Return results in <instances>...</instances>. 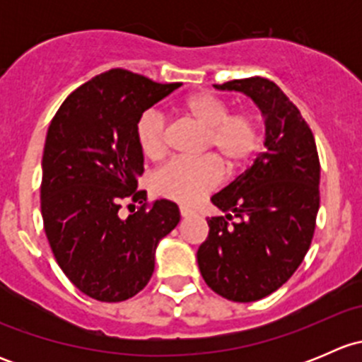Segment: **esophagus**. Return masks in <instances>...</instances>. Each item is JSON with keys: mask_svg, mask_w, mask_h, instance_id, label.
Here are the masks:
<instances>
[{"mask_svg": "<svg viewBox=\"0 0 362 362\" xmlns=\"http://www.w3.org/2000/svg\"><path fill=\"white\" fill-rule=\"evenodd\" d=\"M180 215L182 217H191V215H196V210L187 204H180Z\"/></svg>", "mask_w": 362, "mask_h": 362, "instance_id": "obj_1", "label": "esophagus"}]
</instances>
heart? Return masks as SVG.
<instances>
[{
	"label": "heart",
	"instance_id": "b5f03b06",
	"mask_svg": "<svg viewBox=\"0 0 362 362\" xmlns=\"http://www.w3.org/2000/svg\"><path fill=\"white\" fill-rule=\"evenodd\" d=\"M180 112L204 129L202 151L213 154L177 158L164 164L154 177L156 192L180 203H196L217 187L224 177L222 163L229 170L243 166L261 144V129L254 113L229 112L228 103L214 93L189 94ZM136 141L141 154L158 160L168 151L164 119L158 112H145L136 124Z\"/></svg>",
	"mask_w": 362,
	"mask_h": 362
}]
</instances>
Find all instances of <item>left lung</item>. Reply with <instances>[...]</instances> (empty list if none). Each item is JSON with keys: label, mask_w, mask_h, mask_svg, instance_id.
<instances>
[{"label": "left lung", "mask_w": 362, "mask_h": 362, "mask_svg": "<svg viewBox=\"0 0 362 362\" xmlns=\"http://www.w3.org/2000/svg\"><path fill=\"white\" fill-rule=\"evenodd\" d=\"M221 90L247 94L264 117V151L249 170L211 196L224 217L208 221L198 266L214 293L229 301L266 298L305 259L319 211L320 163L313 133L275 82L231 80Z\"/></svg>", "instance_id": "1"}]
</instances>
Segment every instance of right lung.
I'll return each mask as SVG.
<instances>
[{"label":"right lung","mask_w":362,"mask_h":362,"mask_svg":"<svg viewBox=\"0 0 362 362\" xmlns=\"http://www.w3.org/2000/svg\"><path fill=\"white\" fill-rule=\"evenodd\" d=\"M182 83H158L113 68L73 90L47 131L42 159L43 228L69 282L98 301H126L154 273L160 238L180 211L173 202L147 203L136 191L144 154L136 124ZM140 202L125 217L122 202Z\"/></svg>","instance_id":"right-lung-1"}]
</instances>
